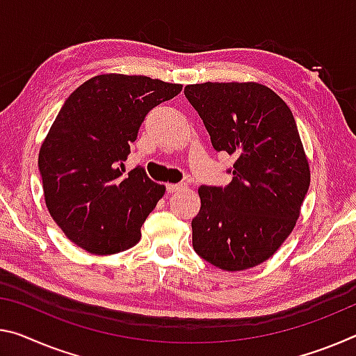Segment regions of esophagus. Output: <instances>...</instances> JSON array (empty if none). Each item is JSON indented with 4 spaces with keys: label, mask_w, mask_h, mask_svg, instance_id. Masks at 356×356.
<instances>
[{
    "label": "esophagus",
    "mask_w": 356,
    "mask_h": 356,
    "mask_svg": "<svg viewBox=\"0 0 356 356\" xmlns=\"http://www.w3.org/2000/svg\"><path fill=\"white\" fill-rule=\"evenodd\" d=\"M184 188H185V184H168L166 185L168 193H176V191H180Z\"/></svg>",
    "instance_id": "34e87169"
}]
</instances>
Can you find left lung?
Wrapping results in <instances>:
<instances>
[{
	"label": "left lung",
	"instance_id": "left-lung-1",
	"mask_svg": "<svg viewBox=\"0 0 356 356\" xmlns=\"http://www.w3.org/2000/svg\"><path fill=\"white\" fill-rule=\"evenodd\" d=\"M213 149L236 158L227 187L202 185L193 249L223 270L274 255L296 225L310 171L290 107L257 82H206L184 90Z\"/></svg>",
	"mask_w": 356,
	"mask_h": 356
}]
</instances>
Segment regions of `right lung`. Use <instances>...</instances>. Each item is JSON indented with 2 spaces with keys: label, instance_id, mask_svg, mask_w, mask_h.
<instances>
[{
  "label": "right lung",
  "instance_id": "right-lung-1",
  "mask_svg": "<svg viewBox=\"0 0 356 356\" xmlns=\"http://www.w3.org/2000/svg\"><path fill=\"white\" fill-rule=\"evenodd\" d=\"M180 83L147 76L101 74L72 92L39 150L50 216L66 238L95 255L136 245L140 227L165 195L144 168L125 174L144 117L177 97Z\"/></svg>",
  "mask_w": 356,
  "mask_h": 356
}]
</instances>
